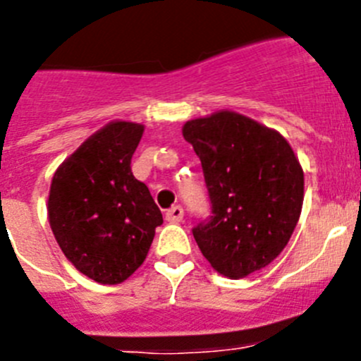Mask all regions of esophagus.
I'll list each match as a JSON object with an SVG mask.
<instances>
[{
	"mask_svg": "<svg viewBox=\"0 0 361 361\" xmlns=\"http://www.w3.org/2000/svg\"><path fill=\"white\" fill-rule=\"evenodd\" d=\"M165 219L171 222V224H178V222L183 221V208L181 207H173L171 210H167Z\"/></svg>",
	"mask_w": 361,
	"mask_h": 361,
	"instance_id": "1",
	"label": "esophagus"
}]
</instances>
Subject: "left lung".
Here are the masks:
<instances>
[{"mask_svg": "<svg viewBox=\"0 0 361 361\" xmlns=\"http://www.w3.org/2000/svg\"><path fill=\"white\" fill-rule=\"evenodd\" d=\"M203 165L210 221L194 238L214 271L230 279L267 267L290 240L305 200V174L279 131L233 110L181 128Z\"/></svg>", "mask_w": 361, "mask_h": 361, "instance_id": "1", "label": "left lung"}]
</instances>
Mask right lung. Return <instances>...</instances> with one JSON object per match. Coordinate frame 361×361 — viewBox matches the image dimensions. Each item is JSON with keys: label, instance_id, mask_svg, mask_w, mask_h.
Here are the masks:
<instances>
[{"label": "right lung", "instance_id": "obj_1", "mask_svg": "<svg viewBox=\"0 0 361 361\" xmlns=\"http://www.w3.org/2000/svg\"><path fill=\"white\" fill-rule=\"evenodd\" d=\"M144 124L112 121L55 171L48 219L67 260L101 285L130 278L164 219L149 188L131 173Z\"/></svg>", "mask_w": 361, "mask_h": 361}]
</instances>
